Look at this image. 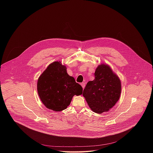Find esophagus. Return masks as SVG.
I'll return each instance as SVG.
<instances>
[{
  "label": "esophagus",
  "instance_id": "1",
  "mask_svg": "<svg viewBox=\"0 0 153 153\" xmlns=\"http://www.w3.org/2000/svg\"><path fill=\"white\" fill-rule=\"evenodd\" d=\"M81 86H82V87L83 89L85 88V83H84V82H82V83L81 84Z\"/></svg>",
  "mask_w": 153,
  "mask_h": 153
}]
</instances>
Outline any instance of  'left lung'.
<instances>
[{
    "instance_id": "obj_1",
    "label": "left lung",
    "mask_w": 153,
    "mask_h": 153,
    "mask_svg": "<svg viewBox=\"0 0 153 153\" xmlns=\"http://www.w3.org/2000/svg\"><path fill=\"white\" fill-rule=\"evenodd\" d=\"M94 75L95 79L88 82L82 95L90 108L101 114L108 111L118 101L121 81L109 66L104 64L98 66Z\"/></svg>"
}]
</instances>
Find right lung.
<instances>
[{
    "label": "right lung",
    "instance_id": "add662e5",
    "mask_svg": "<svg viewBox=\"0 0 153 153\" xmlns=\"http://www.w3.org/2000/svg\"><path fill=\"white\" fill-rule=\"evenodd\" d=\"M37 89L45 106L61 111L69 105L74 95L82 94V88L66 72L61 62L50 64L39 76Z\"/></svg>",
    "mask_w": 153,
    "mask_h": 153
}]
</instances>
